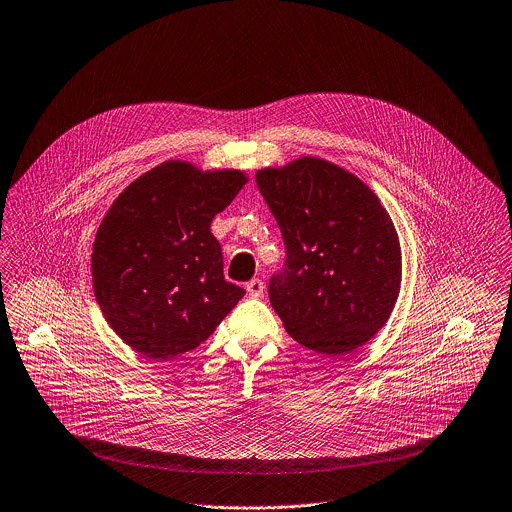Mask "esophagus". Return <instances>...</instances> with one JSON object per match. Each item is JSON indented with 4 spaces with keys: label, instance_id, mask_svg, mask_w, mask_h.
Wrapping results in <instances>:
<instances>
[{
    "label": "esophagus",
    "instance_id": "34e87169",
    "mask_svg": "<svg viewBox=\"0 0 512 512\" xmlns=\"http://www.w3.org/2000/svg\"><path fill=\"white\" fill-rule=\"evenodd\" d=\"M245 289H247V295L249 297H261L263 295V291H265V285H263V281H259V279H251L247 285H245Z\"/></svg>",
    "mask_w": 512,
    "mask_h": 512
}]
</instances>
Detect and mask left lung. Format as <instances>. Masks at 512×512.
<instances>
[{
	"label": "left lung",
	"mask_w": 512,
	"mask_h": 512,
	"mask_svg": "<svg viewBox=\"0 0 512 512\" xmlns=\"http://www.w3.org/2000/svg\"><path fill=\"white\" fill-rule=\"evenodd\" d=\"M255 180L285 243L269 281L275 312L310 350H356L400 293L402 251L388 211L364 182L320 158L259 170Z\"/></svg>",
	"instance_id": "8db88e82"
}]
</instances>
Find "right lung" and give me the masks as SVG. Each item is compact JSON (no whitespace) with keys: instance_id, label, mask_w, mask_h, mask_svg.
<instances>
[{"instance_id":"add662e5","label":"right lung","mask_w":512,"mask_h":512,"mask_svg":"<svg viewBox=\"0 0 512 512\" xmlns=\"http://www.w3.org/2000/svg\"><path fill=\"white\" fill-rule=\"evenodd\" d=\"M247 182L243 172H202L164 162L108 209L93 245V289L112 330L150 360L194 350L245 291L223 277L209 231Z\"/></svg>"}]
</instances>
